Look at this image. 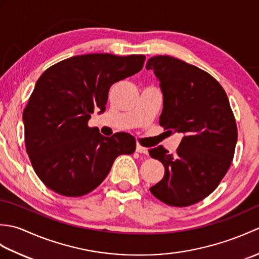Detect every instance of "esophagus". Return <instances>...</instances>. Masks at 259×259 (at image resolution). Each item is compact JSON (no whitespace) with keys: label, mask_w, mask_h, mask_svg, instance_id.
<instances>
[{"label":"esophagus","mask_w":259,"mask_h":259,"mask_svg":"<svg viewBox=\"0 0 259 259\" xmlns=\"http://www.w3.org/2000/svg\"><path fill=\"white\" fill-rule=\"evenodd\" d=\"M136 150H137V152H139V153H147V152H148V149H147V148H146V147H144V146H141L140 144H137Z\"/></svg>","instance_id":"esophagus-1"}]
</instances>
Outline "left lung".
I'll list each match as a JSON object with an SVG mask.
<instances>
[{
	"instance_id": "obj_1",
	"label": "left lung",
	"mask_w": 259,
	"mask_h": 259,
	"mask_svg": "<svg viewBox=\"0 0 259 259\" xmlns=\"http://www.w3.org/2000/svg\"><path fill=\"white\" fill-rule=\"evenodd\" d=\"M146 69L160 81L159 124L170 134H184L175 153L161 146L149 150L164 167L163 178L150 191L169 206L194 205L217 188L232 164L238 137L233 110L219 82L195 65L157 56Z\"/></svg>"
}]
</instances>
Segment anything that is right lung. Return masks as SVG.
I'll list each match as a JSON object with an SVG mask.
<instances>
[{
    "label": "right lung",
    "mask_w": 259,
    "mask_h": 259,
    "mask_svg": "<svg viewBox=\"0 0 259 259\" xmlns=\"http://www.w3.org/2000/svg\"><path fill=\"white\" fill-rule=\"evenodd\" d=\"M146 57L109 53L76 56L56 63L38 78L23 111L26 152L37 177L67 197L89 194L107 177L115 158L131 155L126 133L102 136L88 121L106 110L109 89L136 74Z\"/></svg>",
    "instance_id": "1"
}]
</instances>
